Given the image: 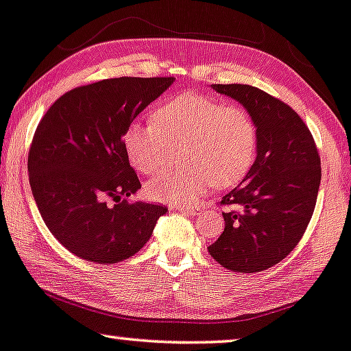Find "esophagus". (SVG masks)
<instances>
[{"mask_svg": "<svg viewBox=\"0 0 351 351\" xmlns=\"http://www.w3.org/2000/svg\"><path fill=\"white\" fill-rule=\"evenodd\" d=\"M178 210H181V212L186 215H191V217H195V215L202 212V207L197 204H189V205H178Z\"/></svg>", "mask_w": 351, "mask_h": 351, "instance_id": "34e87169", "label": "esophagus"}]
</instances>
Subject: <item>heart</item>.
Segmentation results:
<instances>
[{
	"instance_id": "b5f03b06",
	"label": "heart",
	"mask_w": 351,
	"mask_h": 351,
	"mask_svg": "<svg viewBox=\"0 0 351 351\" xmlns=\"http://www.w3.org/2000/svg\"><path fill=\"white\" fill-rule=\"evenodd\" d=\"M154 123L125 130L123 149L132 165L154 173L184 146L186 165L165 168L147 181L146 193L162 202H189L210 186L226 189L245 178L258 152V128L245 107L223 104L200 93H183L154 109Z\"/></svg>"
}]
</instances>
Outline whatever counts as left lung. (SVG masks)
<instances>
[{
    "mask_svg": "<svg viewBox=\"0 0 351 351\" xmlns=\"http://www.w3.org/2000/svg\"><path fill=\"white\" fill-rule=\"evenodd\" d=\"M239 101L258 128V152L242 183L219 200L224 230L210 255L237 273H258L286 258L310 223L321 183V158L300 115L249 85H213Z\"/></svg>",
    "mask_w": 351,
    "mask_h": 351,
    "instance_id": "obj_1",
    "label": "left lung"
}]
</instances>
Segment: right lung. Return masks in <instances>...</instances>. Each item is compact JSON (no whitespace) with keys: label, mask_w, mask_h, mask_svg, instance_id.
<instances>
[{"label":"right lung","mask_w":351,"mask_h":351,"mask_svg":"<svg viewBox=\"0 0 351 351\" xmlns=\"http://www.w3.org/2000/svg\"><path fill=\"white\" fill-rule=\"evenodd\" d=\"M173 77H120L73 88L40 120L29 178L43 221L65 249L101 265L136 254L151 237L162 204L132 202L141 188L123 133Z\"/></svg>","instance_id":"1"}]
</instances>
